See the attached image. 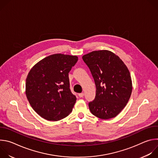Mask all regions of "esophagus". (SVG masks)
<instances>
[{"mask_svg": "<svg viewBox=\"0 0 158 158\" xmlns=\"http://www.w3.org/2000/svg\"><path fill=\"white\" fill-rule=\"evenodd\" d=\"M84 93H79V98H83L84 97Z\"/></svg>", "mask_w": 158, "mask_h": 158, "instance_id": "esophagus-1", "label": "esophagus"}]
</instances>
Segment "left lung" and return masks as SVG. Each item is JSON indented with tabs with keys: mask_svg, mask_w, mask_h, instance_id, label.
<instances>
[{
	"mask_svg": "<svg viewBox=\"0 0 158 158\" xmlns=\"http://www.w3.org/2000/svg\"><path fill=\"white\" fill-rule=\"evenodd\" d=\"M94 78L96 91L89 107L95 116L109 119L116 117L127 104L132 93L130 73L122 60L106 50L82 56Z\"/></svg>",
	"mask_w": 158,
	"mask_h": 158,
	"instance_id": "8db88e82",
	"label": "left lung"
}]
</instances>
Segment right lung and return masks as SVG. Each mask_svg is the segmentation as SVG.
<instances>
[{
  "label": "right lung",
  "instance_id": "right-lung-1",
  "mask_svg": "<svg viewBox=\"0 0 158 158\" xmlns=\"http://www.w3.org/2000/svg\"><path fill=\"white\" fill-rule=\"evenodd\" d=\"M77 60L76 56L56 54L39 61L29 73L26 96L44 119L59 121L72 112L76 97L71 91L69 73Z\"/></svg>",
  "mask_w": 158,
  "mask_h": 158
}]
</instances>
